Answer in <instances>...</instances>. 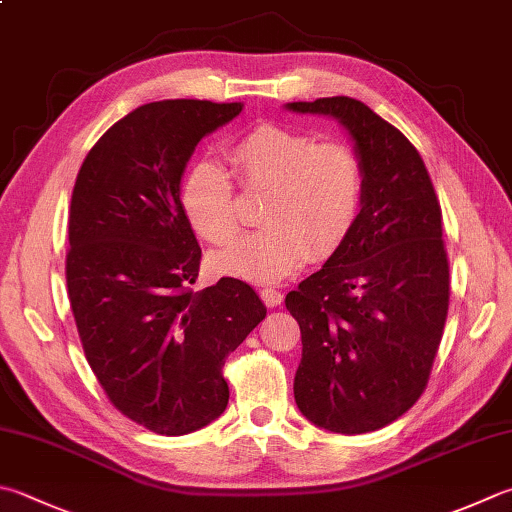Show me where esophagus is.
<instances>
[{
    "label": "esophagus",
    "mask_w": 512,
    "mask_h": 512,
    "mask_svg": "<svg viewBox=\"0 0 512 512\" xmlns=\"http://www.w3.org/2000/svg\"><path fill=\"white\" fill-rule=\"evenodd\" d=\"M260 298H263V303L267 307H276V305H281L283 294L278 292L276 287H263V289H260Z\"/></svg>",
    "instance_id": "obj_1"
}]
</instances>
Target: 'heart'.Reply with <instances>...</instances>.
Returning <instances> with one entry per match:
<instances>
[{
    "instance_id": "obj_1",
    "label": "heart",
    "mask_w": 512,
    "mask_h": 512,
    "mask_svg": "<svg viewBox=\"0 0 512 512\" xmlns=\"http://www.w3.org/2000/svg\"><path fill=\"white\" fill-rule=\"evenodd\" d=\"M231 173L243 189H267L260 205L263 227L236 238L216 254L227 276L272 283L307 260L334 254L359 223L363 165L341 142H316L307 133L260 124L225 149ZM185 218L209 243L223 245L238 229L234 185L227 173L196 162L180 182Z\"/></svg>"
}]
</instances>
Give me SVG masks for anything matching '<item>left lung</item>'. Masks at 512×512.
Masks as SVG:
<instances>
[{
    "instance_id": "1",
    "label": "left lung",
    "mask_w": 512,
    "mask_h": 512,
    "mask_svg": "<svg viewBox=\"0 0 512 512\" xmlns=\"http://www.w3.org/2000/svg\"><path fill=\"white\" fill-rule=\"evenodd\" d=\"M285 109L334 118L363 165L359 223L285 296L303 341L298 410L318 428L363 435L406 414L428 383L450 296L441 207L419 151L370 106L336 95Z\"/></svg>"
}]
</instances>
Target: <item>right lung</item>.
<instances>
[{
	"label": "right lung",
	"mask_w": 512,
	"mask_h": 512,
	"mask_svg": "<svg viewBox=\"0 0 512 512\" xmlns=\"http://www.w3.org/2000/svg\"><path fill=\"white\" fill-rule=\"evenodd\" d=\"M240 111L138 106L95 142L73 187L66 285L86 361L113 406L156 435H189L225 412V359L267 314L238 278L189 287L200 245L180 182L198 142Z\"/></svg>",
	"instance_id": "obj_1"
}]
</instances>
